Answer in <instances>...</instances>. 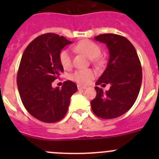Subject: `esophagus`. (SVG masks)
Masks as SVG:
<instances>
[{
	"label": "esophagus",
	"mask_w": 159,
	"mask_h": 159,
	"mask_svg": "<svg viewBox=\"0 0 159 159\" xmlns=\"http://www.w3.org/2000/svg\"><path fill=\"white\" fill-rule=\"evenodd\" d=\"M77 88H78V90H79V91H81V90L86 89V87L81 86V85H77Z\"/></svg>",
	"instance_id": "1"
}]
</instances>
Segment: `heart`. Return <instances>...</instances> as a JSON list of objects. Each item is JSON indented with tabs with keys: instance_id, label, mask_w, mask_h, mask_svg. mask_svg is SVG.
Here are the masks:
<instances>
[{
	"instance_id": "b5f03b06",
	"label": "heart",
	"mask_w": 159,
	"mask_h": 159,
	"mask_svg": "<svg viewBox=\"0 0 159 159\" xmlns=\"http://www.w3.org/2000/svg\"><path fill=\"white\" fill-rule=\"evenodd\" d=\"M74 50L78 52L86 55L92 59L96 64H102V60L98 58L101 52V49L97 43L88 40H84L74 46ZM60 61L63 67L67 69L71 66V53L67 50H64L60 54ZM95 77V72L90 69L77 70L71 75L73 80L80 84H88Z\"/></svg>"
}]
</instances>
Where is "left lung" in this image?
<instances>
[{
    "instance_id": "left-lung-1",
    "label": "left lung",
    "mask_w": 159,
    "mask_h": 159,
    "mask_svg": "<svg viewBox=\"0 0 159 159\" xmlns=\"http://www.w3.org/2000/svg\"><path fill=\"white\" fill-rule=\"evenodd\" d=\"M95 40L106 43L109 50L107 68L95 85L111 87L106 92L95 87L96 96L91 106L98 117L115 119L130 110L137 99L143 79L141 63L133 44L124 36L106 33Z\"/></svg>"
}]
</instances>
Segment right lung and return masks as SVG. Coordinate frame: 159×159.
Segmentation results:
<instances>
[{
    "mask_svg": "<svg viewBox=\"0 0 159 159\" xmlns=\"http://www.w3.org/2000/svg\"><path fill=\"white\" fill-rule=\"evenodd\" d=\"M70 43L63 36L46 33L32 40L23 53L16 77L18 91L25 109L40 121L61 120L77 91L76 84L70 80L65 81L62 88L52 86L64 71L60 52Z\"/></svg>",
    "mask_w": 159,
    "mask_h": 159,
    "instance_id": "right-lung-1",
    "label": "right lung"
}]
</instances>
